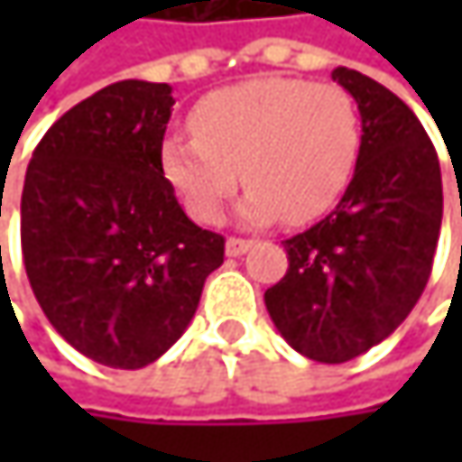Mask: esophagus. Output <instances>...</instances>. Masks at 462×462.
<instances>
[{
  "mask_svg": "<svg viewBox=\"0 0 462 462\" xmlns=\"http://www.w3.org/2000/svg\"><path fill=\"white\" fill-rule=\"evenodd\" d=\"M251 245H254V240H245V237H227L225 251H227V256H243Z\"/></svg>",
  "mask_w": 462,
  "mask_h": 462,
  "instance_id": "1",
  "label": "esophagus"
}]
</instances>
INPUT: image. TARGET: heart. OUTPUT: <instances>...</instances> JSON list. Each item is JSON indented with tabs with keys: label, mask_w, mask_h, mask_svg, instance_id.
<instances>
[{
	"label": "heart",
	"mask_w": 462,
	"mask_h": 462,
	"mask_svg": "<svg viewBox=\"0 0 462 462\" xmlns=\"http://www.w3.org/2000/svg\"><path fill=\"white\" fill-rule=\"evenodd\" d=\"M192 136L160 141V171L198 222H219L248 184L237 217L245 225L319 219L356 176L364 131L356 101L337 85L256 77L200 98Z\"/></svg>",
	"instance_id": "1"
}]
</instances>
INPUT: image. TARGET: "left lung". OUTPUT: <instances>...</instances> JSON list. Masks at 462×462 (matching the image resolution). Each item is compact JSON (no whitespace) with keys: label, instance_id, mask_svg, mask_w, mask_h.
<instances>
[{"label":"left lung","instance_id":"obj_1","mask_svg":"<svg viewBox=\"0 0 462 462\" xmlns=\"http://www.w3.org/2000/svg\"><path fill=\"white\" fill-rule=\"evenodd\" d=\"M361 115L364 146L337 208L289 237V270L264 291L281 337L345 364L391 337L417 305L441 230V168L415 112L372 77L337 66Z\"/></svg>","mask_w":462,"mask_h":462}]
</instances>
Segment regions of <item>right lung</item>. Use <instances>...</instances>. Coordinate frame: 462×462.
<instances>
[{"instance_id": "add662e5", "label": "right lung", "mask_w": 462, "mask_h": 462, "mask_svg": "<svg viewBox=\"0 0 462 462\" xmlns=\"http://www.w3.org/2000/svg\"><path fill=\"white\" fill-rule=\"evenodd\" d=\"M171 85L123 79L71 106L26 171L21 245L32 291L82 356L141 369L189 326L225 237L198 227L160 171Z\"/></svg>"}]
</instances>
